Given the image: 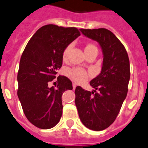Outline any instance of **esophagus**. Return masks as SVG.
Segmentation results:
<instances>
[{"label": "esophagus", "instance_id": "esophagus-1", "mask_svg": "<svg viewBox=\"0 0 148 148\" xmlns=\"http://www.w3.org/2000/svg\"><path fill=\"white\" fill-rule=\"evenodd\" d=\"M72 86H73V89H75V88H76V87H77V84H76V83H73L72 84Z\"/></svg>", "mask_w": 148, "mask_h": 148}]
</instances>
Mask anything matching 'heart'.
Listing matches in <instances>:
<instances>
[{"label":"heart","mask_w":148,"mask_h":148,"mask_svg":"<svg viewBox=\"0 0 148 148\" xmlns=\"http://www.w3.org/2000/svg\"><path fill=\"white\" fill-rule=\"evenodd\" d=\"M70 49H71V45H69L66 49H64L63 52V58L66 59L68 56V54L69 52ZM96 49V47L93 45L90 44V43H88L85 45V52H90V51L94 50ZM67 75L70 77V78L72 79L74 82H77V83H80V82H85V80H87L88 79V73L85 71L84 69H81V68H75V69H69L67 71Z\"/></svg>","instance_id":"obj_1"}]
</instances>
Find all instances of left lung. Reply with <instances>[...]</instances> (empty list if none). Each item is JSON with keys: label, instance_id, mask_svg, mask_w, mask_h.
Instances as JSON below:
<instances>
[{"label": "left lung", "instance_id": "1", "mask_svg": "<svg viewBox=\"0 0 148 148\" xmlns=\"http://www.w3.org/2000/svg\"><path fill=\"white\" fill-rule=\"evenodd\" d=\"M85 36L97 41L103 53L101 73L90 82L94 88L75 90V104L85 127L93 131L108 128L116 119L128 93L130 63L122 43L106 28L79 29Z\"/></svg>", "mask_w": 148, "mask_h": 148}]
</instances>
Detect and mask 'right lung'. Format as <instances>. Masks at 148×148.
Instances as JSON below:
<instances>
[{
    "label": "right lung",
    "instance_id": "obj_1",
    "mask_svg": "<svg viewBox=\"0 0 148 148\" xmlns=\"http://www.w3.org/2000/svg\"><path fill=\"white\" fill-rule=\"evenodd\" d=\"M80 36L76 27L47 25L40 27L26 45L17 74V96L27 119L33 125L49 129L57 125L63 112L62 95L72 90L64 76L58 77L56 88L49 82L63 64V52Z\"/></svg>",
    "mask_w": 148,
    "mask_h": 148
}]
</instances>
